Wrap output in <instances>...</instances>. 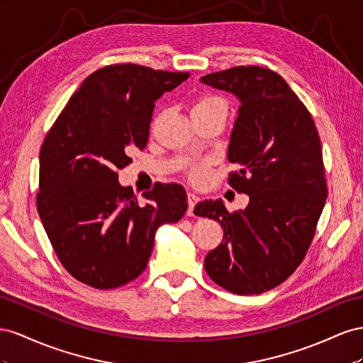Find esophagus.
I'll return each mask as SVG.
<instances>
[{"mask_svg": "<svg viewBox=\"0 0 363 363\" xmlns=\"http://www.w3.org/2000/svg\"><path fill=\"white\" fill-rule=\"evenodd\" d=\"M201 201V198L198 194H194V193H189L187 194V202H189V216H193V210H194V206H196V203H198Z\"/></svg>", "mask_w": 363, "mask_h": 363, "instance_id": "34e87169", "label": "esophagus"}]
</instances>
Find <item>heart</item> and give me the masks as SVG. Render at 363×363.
Returning <instances> with one entry per match:
<instances>
[{"label": "heart", "instance_id": "heart-1", "mask_svg": "<svg viewBox=\"0 0 363 363\" xmlns=\"http://www.w3.org/2000/svg\"><path fill=\"white\" fill-rule=\"evenodd\" d=\"M214 106H225V105H223V101L217 97H202L198 103H196V106L193 109H203V108H214ZM191 178L198 182L203 181V178H205L203 169L194 167L191 170Z\"/></svg>", "mask_w": 363, "mask_h": 363}]
</instances>
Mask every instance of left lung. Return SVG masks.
Here are the masks:
<instances>
[{"instance_id":"left-lung-1","label":"left lung","mask_w":363,"mask_h":363,"mask_svg":"<svg viewBox=\"0 0 363 363\" xmlns=\"http://www.w3.org/2000/svg\"><path fill=\"white\" fill-rule=\"evenodd\" d=\"M201 82L240 100L228 146V160L239 170L228 182L250 196L235 213L220 199L196 205V216L223 228L205 271L233 294H263L295 272L313 240L327 199L320 140L304 103L271 69L234 67Z\"/></svg>"}]
</instances>
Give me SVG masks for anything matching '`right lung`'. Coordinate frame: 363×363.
I'll use <instances>...</instances> for the list:
<instances>
[{"label": "right lung", "instance_id": "right-lung-1", "mask_svg": "<svg viewBox=\"0 0 363 363\" xmlns=\"http://www.w3.org/2000/svg\"><path fill=\"white\" fill-rule=\"evenodd\" d=\"M189 76L135 64L100 68L47 133L38 213L62 266L84 284L116 289L135 279L158 228L187 211L182 185L157 184L140 203L117 172L132 162V147H146L155 101Z\"/></svg>", "mask_w": 363, "mask_h": 363}]
</instances>
